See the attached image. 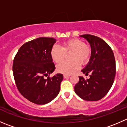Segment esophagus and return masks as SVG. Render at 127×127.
I'll return each mask as SVG.
<instances>
[{
	"label": "esophagus",
	"mask_w": 127,
	"mask_h": 127,
	"mask_svg": "<svg viewBox=\"0 0 127 127\" xmlns=\"http://www.w3.org/2000/svg\"><path fill=\"white\" fill-rule=\"evenodd\" d=\"M69 76V75H66V74H64L63 75V77L64 78V79H67V78H68Z\"/></svg>",
	"instance_id": "1"
}]
</instances>
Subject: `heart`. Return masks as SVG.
I'll use <instances>...</instances> for the list:
<instances>
[{
	"instance_id": "1",
	"label": "heart",
	"mask_w": 127,
	"mask_h": 127,
	"mask_svg": "<svg viewBox=\"0 0 127 127\" xmlns=\"http://www.w3.org/2000/svg\"><path fill=\"white\" fill-rule=\"evenodd\" d=\"M69 53L71 61H64L58 65L56 70L58 72L71 74L79 69L80 64L87 63L92 55V48L83 40L75 38L64 42L61 47L53 46L50 55L54 62L60 63L64 60L66 54Z\"/></svg>"
}]
</instances>
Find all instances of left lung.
I'll use <instances>...</instances> for the list:
<instances>
[{
  "label": "left lung",
  "mask_w": 127,
  "mask_h": 127,
  "mask_svg": "<svg viewBox=\"0 0 127 127\" xmlns=\"http://www.w3.org/2000/svg\"><path fill=\"white\" fill-rule=\"evenodd\" d=\"M88 40L92 47V56L87 66L82 71L89 79L79 76L74 87L75 93L82 99L96 101L109 91L116 76V60L113 51L104 40L95 35H80Z\"/></svg>",
  "instance_id": "1"
}]
</instances>
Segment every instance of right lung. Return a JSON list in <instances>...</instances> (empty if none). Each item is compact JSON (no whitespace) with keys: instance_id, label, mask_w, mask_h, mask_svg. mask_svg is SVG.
Instances as JSON below:
<instances>
[{"instance_id":"1","label":"right lung","mask_w":127,"mask_h":127,"mask_svg":"<svg viewBox=\"0 0 127 127\" xmlns=\"http://www.w3.org/2000/svg\"><path fill=\"white\" fill-rule=\"evenodd\" d=\"M55 42L53 37L29 41L20 47L14 58L13 73L18 90L24 98L36 104L49 103L60 92L63 74L49 77L55 69L50 55ZM44 76H48L47 79Z\"/></svg>"}]
</instances>
